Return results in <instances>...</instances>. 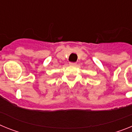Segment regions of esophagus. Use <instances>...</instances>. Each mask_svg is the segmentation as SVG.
Instances as JSON below:
<instances>
[{
  "label": "esophagus",
  "mask_w": 132,
  "mask_h": 132,
  "mask_svg": "<svg viewBox=\"0 0 132 132\" xmlns=\"http://www.w3.org/2000/svg\"><path fill=\"white\" fill-rule=\"evenodd\" d=\"M69 65H76V63H75V62H70V63H69Z\"/></svg>",
  "instance_id": "1"
}]
</instances>
